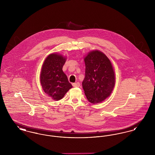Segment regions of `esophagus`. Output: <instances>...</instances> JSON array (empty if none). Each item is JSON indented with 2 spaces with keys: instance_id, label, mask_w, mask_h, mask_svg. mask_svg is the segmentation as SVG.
Segmentation results:
<instances>
[{
  "instance_id": "1",
  "label": "esophagus",
  "mask_w": 155,
  "mask_h": 155,
  "mask_svg": "<svg viewBox=\"0 0 155 155\" xmlns=\"http://www.w3.org/2000/svg\"><path fill=\"white\" fill-rule=\"evenodd\" d=\"M73 86L74 87H80V83L78 82H75V83H73Z\"/></svg>"
}]
</instances>
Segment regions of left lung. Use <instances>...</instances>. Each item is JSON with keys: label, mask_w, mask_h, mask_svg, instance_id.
<instances>
[{"label": "left lung", "mask_w": 155, "mask_h": 155, "mask_svg": "<svg viewBox=\"0 0 155 155\" xmlns=\"http://www.w3.org/2000/svg\"><path fill=\"white\" fill-rule=\"evenodd\" d=\"M84 61L85 74L82 84L85 96L91 103L101 102L110 96L115 84L110 61L98 51L89 53Z\"/></svg>", "instance_id": "1"}]
</instances>
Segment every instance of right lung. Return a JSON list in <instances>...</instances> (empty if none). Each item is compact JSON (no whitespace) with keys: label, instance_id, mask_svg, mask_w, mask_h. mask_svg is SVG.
I'll list each match as a JSON object with an SVG mask.
<instances>
[{"label":"right lung","instance_id":"right-lung-1","mask_svg":"<svg viewBox=\"0 0 155 155\" xmlns=\"http://www.w3.org/2000/svg\"><path fill=\"white\" fill-rule=\"evenodd\" d=\"M66 59L53 53L45 59L41 73V84L45 92L53 99L59 101L72 88L62 70Z\"/></svg>","mask_w":155,"mask_h":155}]
</instances>
